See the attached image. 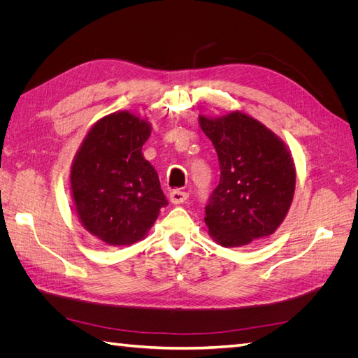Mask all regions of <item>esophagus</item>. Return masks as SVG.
<instances>
[{"label":"esophagus","mask_w":358,"mask_h":358,"mask_svg":"<svg viewBox=\"0 0 358 358\" xmlns=\"http://www.w3.org/2000/svg\"><path fill=\"white\" fill-rule=\"evenodd\" d=\"M189 197V194L185 191H180V189H173L170 192V201L173 204H180V203H185Z\"/></svg>","instance_id":"esophagus-1"}]
</instances>
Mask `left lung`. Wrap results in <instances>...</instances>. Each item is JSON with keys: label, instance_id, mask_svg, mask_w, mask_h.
<instances>
[{"label": "left lung", "instance_id": "8db88e82", "mask_svg": "<svg viewBox=\"0 0 358 358\" xmlns=\"http://www.w3.org/2000/svg\"><path fill=\"white\" fill-rule=\"evenodd\" d=\"M216 149L221 178L206 206L204 222L224 248L249 245L282 224L296 189V167L287 145L239 110L199 116Z\"/></svg>", "mask_w": 358, "mask_h": 358}]
</instances>
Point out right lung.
<instances>
[{
	"mask_svg": "<svg viewBox=\"0 0 358 358\" xmlns=\"http://www.w3.org/2000/svg\"><path fill=\"white\" fill-rule=\"evenodd\" d=\"M152 131L148 119L127 110L96 121L74 155L71 196L83 229L110 246L145 239L169 204L158 173L142 148Z\"/></svg>",
	"mask_w": 358,
	"mask_h": 358,
	"instance_id": "right-lung-1",
	"label": "right lung"
}]
</instances>
